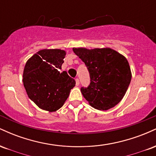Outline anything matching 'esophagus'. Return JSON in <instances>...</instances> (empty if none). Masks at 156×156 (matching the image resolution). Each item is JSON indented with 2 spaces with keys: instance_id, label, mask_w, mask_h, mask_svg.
<instances>
[{
  "instance_id": "34e87169",
  "label": "esophagus",
  "mask_w": 156,
  "mask_h": 156,
  "mask_svg": "<svg viewBox=\"0 0 156 156\" xmlns=\"http://www.w3.org/2000/svg\"><path fill=\"white\" fill-rule=\"evenodd\" d=\"M76 86L79 85L80 81H79V79H78V78H76Z\"/></svg>"
}]
</instances>
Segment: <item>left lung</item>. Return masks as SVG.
Returning <instances> with one entry per match:
<instances>
[{"instance_id":"obj_1","label":"left lung","mask_w":156,"mask_h":156,"mask_svg":"<svg viewBox=\"0 0 156 156\" xmlns=\"http://www.w3.org/2000/svg\"><path fill=\"white\" fill-rule=\"evenodd\" d=\"M85 63L90 76L88 87L80 92L93 108L108 110L122 101L131 80V71L126 58L109 48H73Z\"/></svg>"}]
</instances>
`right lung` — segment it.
I'll return each mask as SVG.
<instances>
[{"instance_id":"add662e5","label":"right lung","mask_w":156,"mask_h":156,"mask_svg":"<svg viewBox=\"0 0 156 156\" xmlns=\"http://www.w3.org/2000/svg\"><path fill=\"white\" fill-rule=\"evenodd\" d=\"M65 55L63 50H41L25 65L23 81L27 94L43 110L52 112L59 109L76 86V80L66 71H59Z\"/></svg>"}]
</instances>
